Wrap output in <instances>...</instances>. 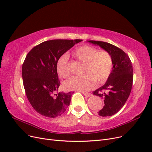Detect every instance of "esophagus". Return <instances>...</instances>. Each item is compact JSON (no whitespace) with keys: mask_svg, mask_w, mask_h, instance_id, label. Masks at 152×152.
Returning a JSON list of instances; mask_svg holds the SVG:
<instances>
[{"mask_svg":"<svg viewBox=\"0 0 152 152\" xmlns=\"http://www.w3.org/2000/svg\"><path fill=\"white\" fill-rule=\"evenodd\" d=\"M82 94H83L84 96H87V97H91V96H93V94L91 93H86V92H82Z\"/></svg>","mask_w":152,"mask_h":152,"instance_id":"34e87169","label":"esophagus"}]
</instances>
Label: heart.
Returning <instances> with one entry per match:
<instances>
[{"label":"heart","instance_id":"1","mask_svg":"<svg viewBox=\"0 0 152 152\" xmlns=\"http://www.w3.org/2000/svg\"><path fill=\"white\" fill-rule=\"evenodd\" d=\"M73 56L84 63L83 73L85 74L73 77L64 82L65 90L86 92L94 86L95 81L100 84L107 80L113 66L112 56L107 51H98L91 45H83L73 50ZM56 70L59 76L63 79L70 75L67 54H63L58 59Z\"/></svg>","mask_w":152,"mask_h":152}]
</instances>
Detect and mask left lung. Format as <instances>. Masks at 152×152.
<instances>
[{"label":"left lung","mask_w":152,"mask_h":152,"mask_svg":"<svg viewBox=\"0 0 152 152\" xmlns=\"http://www.w3.org/2000/svg\"><path fill=\"white\" fill-rule=\"evenodd\" d=\"M87 42L107 51L112 58L113 67L108 79L93 93L104 100V105L98 112L99 115L112 116L124 107L130 95L133 81L132 63L127 54L111 44L94 40Z\"/></svg>","instance_id":"1"}]
</instances>
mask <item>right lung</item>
<instances>
[{
  "instance_id": "right-lung-1",
  "label": "right lung",
  "mask_w": 152,
  "mask_h": 152,
  "mask_svg": "<svg viewBox=\"0 0 152 152\" xmlns=\"http://www.w3.org/2000/svg\"><path fill=\"white\" fill-rule=\"evenodd\" d=\"M82 40H50L32 49L22 66L24 88L29 102L43 116L61 115L70 105L73 92L56 91L59 87L56 63L63 54Z\"/></svg>"
}]
</instances>
